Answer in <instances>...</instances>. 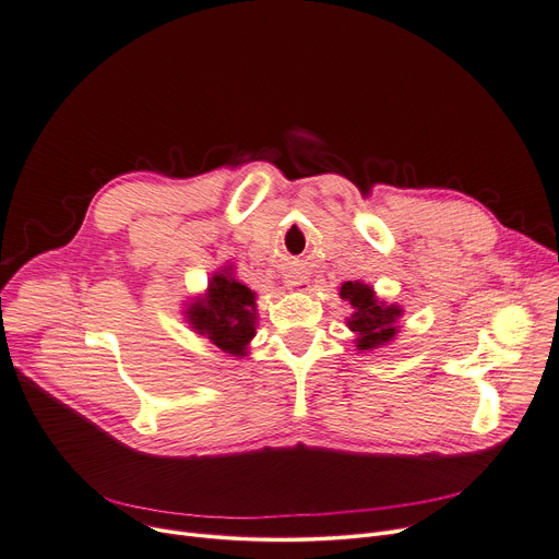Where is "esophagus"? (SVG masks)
Returning <instances> with one entry per match:
<instances>
[{
	"mask_svg": "<svg viewBox=\"0 0 559 559\" xmlns=\"http://www.w3.org/2000/svg\"><path fill=\"white\" fill-rule=\"evenodd\" d=\"M302 285H306V283H302V281H296V278H292V281H287V287H302Z\"/></svg>",
	"mask_w": 559,
	"mask_h": 559,
	"instance_id": "esophagus-1",
	"label": "esophagus"
}]
</instances>
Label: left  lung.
I'll use <instances>...</instances> for the list:
<instances>
[{"label":"left lung","instance_id":"obj_1","mask_svg":"<svg viewBox=\"0 0 559 559\" xmlns=\"http://www.w3.org/2000/svg\"><path fill=\"white\" fill-rule=\"evenodd\" d=\"M341 298H347L354 308L347 325L352 332H357V347L372 349L388 343L396 332V319L401 310L396 306H383L374 298L372 287L364 283H343Z\"/></svg>","mask_w":559,"mask_h":559}]
</instances>
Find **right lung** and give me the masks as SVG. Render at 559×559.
Wrapping results in <instances>:
<instances>
[{
  "instance_id": "obj_1",
  "label": "right lung",
  "mask_w": 559,
  "mask_h": 559,
  "mask_svg": "<svg viewBox=\"0 0 559 559\" xmlns=\"http://www.w3.org/2000/svg\"><path fill=\"white\" fill-rule=\"evenodd\" d=\"M187 314L198 334H207L214 345L236 357L257 334V296L229 274H216L210 294L193 302Z\"/></svg>"
}]
</instances>
